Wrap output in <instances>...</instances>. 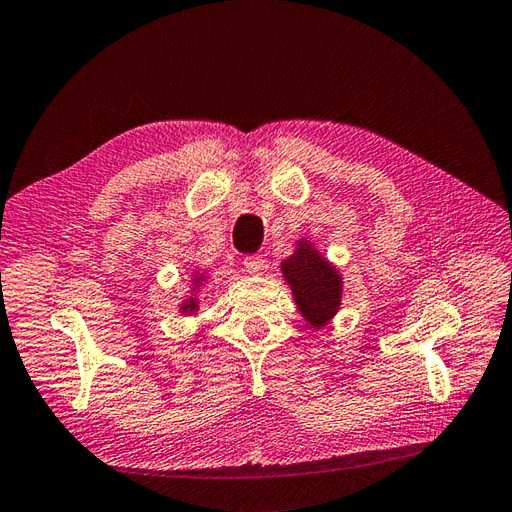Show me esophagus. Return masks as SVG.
I'll return each mask as SVG.
<instances>
[{
    "mask_svg": "<svg viewBox=\"0 0 512 512\" xmlns=\"http://www.w3.org/2000/svg\"><path fill=\"white\" fill-rule=\"evenodd\" d=\"M244 268L251 274H261V270L266 268V259L261 255H248L244 257Z\"/></svg>",
    "mask_w": 512,
    "mask_h": 512,
    "instance_id": "34e87169",
    "label": "esophagus"
}]
</instances>
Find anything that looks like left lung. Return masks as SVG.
Returning a JSON list of instances; mask_svg holds the SVG:
<instances>
[{
	"label": "left lung",
	"mask_w": 512,
	"mask_h": 512,
	"mask_svg": "<svg viewBox=\"0 0 512 512\" xmlns=\"http://www.w3.org/2000/svg\"><path fill=\"white\" fill-rule=\"evenodd\" d=\"M281 270L300 313L311 326L320 329L335 316L342 305V277L309 242L300 240Z\"/></svg>",
	"instance_id": "left-lung-1"
}]
</instances>
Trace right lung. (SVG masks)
Masks as SVG:
<instances>
[{
  "mask_svg": "<svg viewBox=\"0 0 512 512\" xmlns=\"http://www.w3.org/2000/svg\"><path fill=\"white\" fill-rule=\"evenodd\" d=\"M201 281H203V274H199V277H194V283H201ZM196 307H199V305H196V298L194 296L186 298L181 303V311L183 313H192V311H196Z\"/></svg>",
  "mask_w": 512,
  "mask_h": 512,
  "instance_id": "obj_1",
  "label": "right lung"
}]
</instances>
